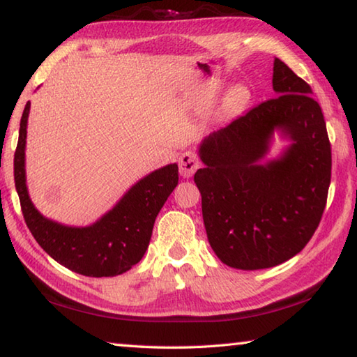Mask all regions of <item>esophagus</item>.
Masks as SVG:
<instances>
[{
	"mask_svg": "<svg viewBox=\"0 0 357 357\" xmlns=\"http://www.w3.org/2000/svg\"><path fill=\"white\" fill-rule=\"evenodd\" d=\"M200 167V160H198L197 154L193 151H185L179 157V173L181 176L190 178L195 173L197 168Z\"/></svg>",
	"mask_w": 357,
	"mask_h": 357,
	"instance_id": "obj_1",
	"label": "esophagus"
}]
</instances>
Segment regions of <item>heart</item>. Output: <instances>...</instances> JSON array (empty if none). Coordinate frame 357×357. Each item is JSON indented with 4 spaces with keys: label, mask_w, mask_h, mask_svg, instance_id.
<instances>
[{
    "label": "heart",
    "mask_w": 357,
    "mask_h": 357,
    "mask_svg": "<svg viewBox=\"0 0 357 357\" xmlns=\"http://www.w3.org/2000/svg\"><path fill=\"white\" fill-rule=\"evenodd\" d=\"M249 100V91L244 86H236L228 93L225 99V110L233 113L243 108Z\"/></svg>",
    "instance_id": "1"
}]
</instances>
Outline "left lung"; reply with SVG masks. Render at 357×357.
I'll use <instances>...</instances> for the list:
<instances>
[{
  "instance_id": "1",
  "label": "left lung",
  "mask_w": 357,
  "mask_h": 357,
  "mask_svg": "<svg viewBox=\"0 0 357 357\" xmlns=\"http://www.w3.org/2000/svg\"><path fill=\"white\" fill-rule=\"evenodd\" d=\"M277 98L209 134L193 181L202 193L208 241L236 269L273 268L293 258L319 225L331 184V143L312 88L274 59ZM274 130L292 140L264 162Z\"/></svg>"
}]
</instances>
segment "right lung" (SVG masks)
<instances>
[{
	"instance_id": "obj_1",
	"label": "right lung",
	"mask_w": 357,
	"mask_h": 357,
	"mask_svg": "<svg viewBox=\"0 0 357 357\" xmlns=\"http://www.w3.org/2000/svg\"><path fill=\"white\" fill-rule=\"evenodd\" d=\"M29 102L20 121L14 154L15 189L23 217L38 244L55 261L86 277H113L129 271L149 245L155 217L178 185V165L159 168L132 185L112 211L89 227H66L42 215L28 195L25 144Z\"/></svg>"
}]
</instances>
